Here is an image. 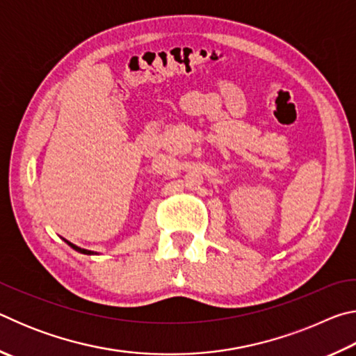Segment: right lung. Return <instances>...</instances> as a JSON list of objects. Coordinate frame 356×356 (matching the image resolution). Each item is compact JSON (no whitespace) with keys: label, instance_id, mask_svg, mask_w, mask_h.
I'll list each match as a JSON object with an SVG mask.
<instances>
[{"label":"right lung","instance_id":"add662e5","mask_svg":"<svg viewBox=\"0 0 356 356\" xmlns=\"http://www.w3.org/2000/svg\"><path fill=\"white\" fill-rule=\"evenodd\" d=\"M70 246H72V248H74V250H76V251H80V252H83V254H94V252L92 251H88V250H83V248H78V246H75L74 243H70V242H67Z\"/></svg>","mask_w":356,"mask_h":356}]
</instances>
